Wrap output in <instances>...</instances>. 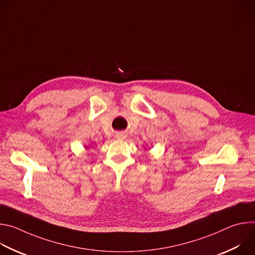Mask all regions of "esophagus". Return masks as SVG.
Wrapping results in <instances>:
<instances>
[{
	"mask_svg": "<svg viewBox=\"0 0 255 255\" xmlns=\"http://www.w3.org/2000/svg\"><path fill=\"white\" fill-rule=\"evenodd\" d=\"M116 137H117L118 139H124L126 136H125L124 134H117V135H116Z\"/></svg>",
	"mask_w": 255,
	"mask_h": 255,
	"instance_id": "esophagus-1",
	"label": "esophagus"
}]
</instances>
